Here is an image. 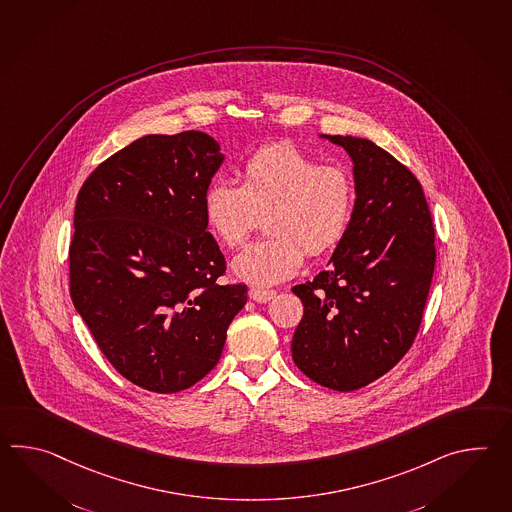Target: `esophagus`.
I'll list each match as a JSON object with an SVG mask.
<instances>
[{
	"instance_id": "1",
	"label": "esophagus",
	"mask_w": 512,
	"mask_h": 512,
	"mask_svg": "<svg viewBox=\"0 0 512 512\" xmlns=\"http://www.w3.org/2000/svg\"><path fill=\"white\" fill-rule=\"evenodd\" d=\"M248 294H250L251 301H257V303H268L275 297L273 290H262V288H250Z\"/></svg>"
}]
</instances>
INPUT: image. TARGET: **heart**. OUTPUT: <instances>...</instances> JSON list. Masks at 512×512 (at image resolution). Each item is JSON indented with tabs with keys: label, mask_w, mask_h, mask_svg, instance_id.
I'll return each instance as SVG.
<instances>
[{
	"label": "heart",
	"mask_w": 512,
	"mask_h": 512,
	"mask_svg": "<svg viewBox=\"0 0 512 512\" xmlns=\"http://www.w3.org/2000/svg\"><path fill=\"white\" fill-rule=\"evenodd\" d=\"M354 180L343 165H319L307 152L279 143L251 154L242 183L216 180L202 196L205 226L218 242L239 248L266 213L270 237L233 259V273L270 286L294 277L305 261L336 248L351 226Z\"/></svg>",
	"instance_id": "1"
}]
</instances>
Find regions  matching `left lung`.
Here are the masks:
<instances>
[{
	"mask_svg": "<svg viewBox=\"0 0 512 512\" xmlns=\"http://www.w3.org/2000/svg\"><path fill=\"white\" fill-rule=\"evenodd\" d=\"M353 159V220L329 268L292 292L303 301L292 358L316 384L354 391L402 360L421 327L435 229L421 183L373 141L321 136Z\"/></svg>",
	"mask_w": 512,
	"mask_h": 512,
	"instance_id": "1",
	"label": "left lung"
}]
</instances>
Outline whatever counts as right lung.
Returning a JSON list of instances; mask_svg holds the SVG:
<instances>
[{"instance_id": "add662e5", "label": "right lung", "mask_w": 512, "mask_h": 512, "mask_svg": "<svg viewBox=\"0 0 512 512\" xmlns=\"http://www.w3.org/2000/svg\"><path fill=\"white\" fill-rule=\"evenodd\" d=\"M224 154L204 132L150 134L103 161L80 187L69 294L119 375L178 393L220 360L246 284H218L226 261L202 196Z\"/></svg>"}]
</instances>
